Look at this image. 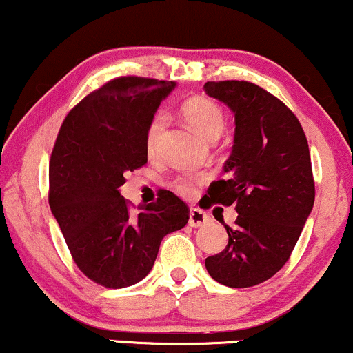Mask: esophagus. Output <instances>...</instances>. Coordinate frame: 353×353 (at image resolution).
<instances>
[{"label": "esophagus", "mask_w": 353, "mask_h": 353, "mask_svg": "<svg viewBox=\"0 0 353 353\" xmlns=\"http://www.w3.org/2000/svg\"><path fill=\"white\" fill-rule=\"evenodd\" d=\"M210 222L209 215L203 214L202 210L199 209H190V214H189V225L194 228H199V227H205L207 223Z\"/></svg>", "instance_id": "1"}]
</instances>
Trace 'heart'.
Instances as JSON below:
<instances>
[{"instance_id":"heart-1","label":"heart","mask_w":353,"mask_h":353,"mask_svg":"<svg viewBox=\"0 0 353 353\" xmlns=\"http://www.w3.org/2000/svg\"><path fill=\"white\" fill-rule=\"evenodd\" d=\"M182 117L188 125L195 133L201 134L205 139H217L223 133L225 117L217 103L203 97L190 99L185 101L182 107ZM165 126V117L158 113L152 118L146 131V150L152 152L158 148L161 134H163ZM207 177L203 174H195V176H182L174 181V188L182 195H192L195 192V184H201Z\"/></svg>"}]
</instances>
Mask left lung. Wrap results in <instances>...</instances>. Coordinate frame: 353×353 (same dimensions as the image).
Listing matches in <instances>:
<instances>
[{
    "instance_id": "8db88e82",
    "label": "left lung",
    "mask_w": 353,
    "mask_h": 353,
    "mask_svg": "<svg viewBox=\"0 0 353 353\" xmlns=\"http://www.w3.org/2000/svg\"><path fill=\"white\" fill-rule=\"evenodd\" d=\"M203 90L235 117L227 179L212 182V203L235 205L228 245L205 258L215 281L228 288L260 284L283 268L314 205L307 139L296 114L258 85L207 82Z\"/></svg>"
}]
</instances>
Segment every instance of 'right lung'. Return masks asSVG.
<instances>
[{
    "label": "right lung",
    "mask_w": 353,
    "mask_h": 353,
    "mask_svg": "<svg viewBox=\"0 0 353 353\" xmlns=\"http://www.w3.org/2000/svg\"><path fill=\"white\" fill-rule=\"evenodd\" d=\"M176 88L165 80H110L70 110L49 165V205L80 271L105 288L146 278L161 240L181 230L189 209L163 190L130 210L121 197L125 172L148 163L146 131L161 101Z\"/></svg>",
    "instance_id": "right-lung-1"
}]
</instances>
